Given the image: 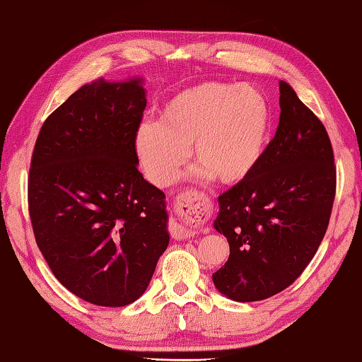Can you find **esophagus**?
<instances>
[{
  "instance_id": "esophagus-1",
  "label": "esophagus",
  "mask_w": 362,
  "mask_h": 362,
  "mask_svg": "<svg viewBox=\"0 0 362 362\" xmlns=\"http://www.w3.org/2000/svg\"><path fill=\"white\" fill-rule=\"evenodd\" d=\"M175 208L176 217L173 218V235L178 239L192 238L211 212L208 202H204V198L197 194L178 197Z\"/></svg>"
}]
</instances>
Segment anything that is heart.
Wrapping results in <instances>:
<instances>
[{"mask_svg":"<svg viewBox=\"0 0 362 362\" xmlns=\"http://www.w3.org/2000/svg\"><path fill=\"white\" fill-rule=\"evenodd\" d=\"M270 122L269 101L257 88L198 83L168 98L156 124H140L136 156L146 178L159 187L178 176L189 148L198 178L239 186L261 164Z\"/></svg>","mask_w":362,"mask_h":362,"instance_id":"heart-1","label":"heart"}]
</instances>
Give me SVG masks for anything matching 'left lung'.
Segmentation results:
<instances>
[{
    "instance_id": "left-lung-1",
    "label": "left lung",
    "mask_w": 362,
    "mask_h": 362,
    "mask_svg": "<svg viewBox=\"0 0 362 362\" xmlns=\"http://www.w3.org/2000/svg\"><path fill=\"white\" fill-rule=\"evenodd\" d=\"M279 123L259 167L218 197L214 228L230 243V257L212 275L226 298L248 303L289 287L311 262L327 233L336 194L328 132L279 83Z\"/></svg>"
}]
</instances>
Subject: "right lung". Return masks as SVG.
Returning a JSON list of instances; mask_svg holds the SVG:
<instances>
[{"label":"right lung","mask_w":362,"mask_h":362,"mask_svg":"<svg viewBox=\"0 0 362 362\" xmlns=\"http://www.w3.org/2000/svg\"><path fill=\"white\" fill-rule=\"evenodd\" d=\"M144 78L97 79L43 123L28 182L35 242L76 297L119 308L148 287L170 242L164 192L137 170Z\"/></svg>","instance_id":"1"}]
</instances>
